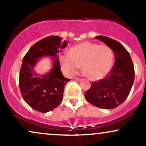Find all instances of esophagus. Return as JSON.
I'll list each match as a JSON object with an SVG mask.
<instances>
[{"label": "esophagus", "instance_id": "esophagus-1", "mask_svg": "<svg viewBox=\"0 0 146 146\" xmlns=\"http://www.w3.org/2000/svg\"><path fill=\"white\" fill-rule=\"evenodd\" d=\"M75 80H76V81H81L82 79V78H75Z\"/></svg>", "mask_w": 146, "mask_h": 146}]
</instances>
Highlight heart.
<instances>
[{
    "label": "heart",
    "mask_w": 146,
    "mask_h": 146,
    "mask_svg": "<svg viewBox=\"0 0 146 146\" xmlns=\"http://www.w3.org/2000/svg\"><path fill=\"white\" fill-rule=\"evenodd\" d=\"M114 53L108 45L83 42L72 46L68 55L60 57L63 71L68 75L76 73L80 67L88 78L99 80L106 76L113 66Z\"/></svg>",
    "instance_id": "obj_1"
}]
</instances>
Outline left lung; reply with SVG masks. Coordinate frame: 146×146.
Returning <instances> with one entry per match:
<instances>
[{"label":"left lung","instance_id":"8db88e82","mask_svg":"<svg viewBox=\"0 0 146 146\" xmlns=\"http://www.w3.org/2000/svg\"><path fill=\"white\" fill-rule=\"evenodd\" d=\"M112 48L115 64L105 78L93 82L85 93L90 104L104 109L121 105L128 98L135 80V68L128 51L121 43L106 36L95 37Z\"/></svg>","mask_w":146,"mask_h":146}]
</instances>
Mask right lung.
I'll return each instance as SVG.
<instances>
[{"instance_id":"right-lung-1","label":"right lung","mask_w":146,"mask_h":146,"mask_svg":"<svg viewBox=\"0 0 146 146\" xmlns=\"http://www.w3.org/2000/svg\"><path fill=\"white\" fill-rule=\"evenodd\" d=\"M66 45L67 42H62L59 36H48L35 43L23 58L19 75L20 90L26 103L37 111L47 113L62 101L65 85L71 80L64 78L60 71L57 54ZM44 55L56 57L53 68L47 75L38 77L33 68L38 58Z\"/></svg>"}]
</instances>
